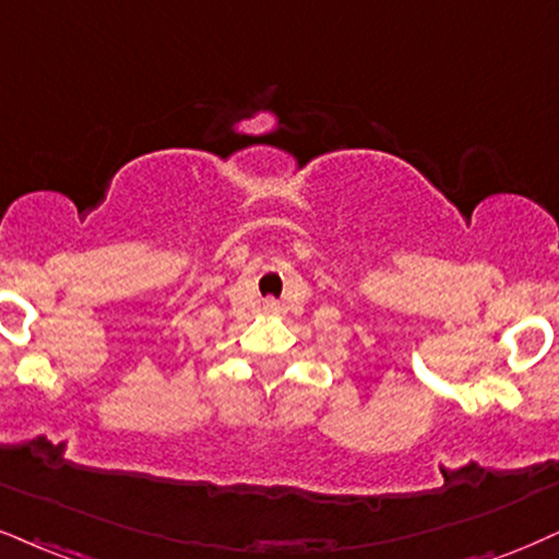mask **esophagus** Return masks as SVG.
Wrapping results in <instances>:
<instances>
[{
    "instance_id": "34e87169",
    "label": "esophagus",
    "mask_w": 559,
    "mask_h": 559,
    "mask_svg": "<svg viewBox=\"0 0 559 559\" xmlns=\"http://www.w3.org/2000/svg\"><path fill=\"white\" fill-rule=\"evenodd\" d=\"M264 308H266V313H277V311H280V306H277V302H274V300H269Z\"/></svg>"
}]
</instances>
